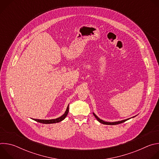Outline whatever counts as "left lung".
<instances>
[{
    "mask_svg": "<svg viewBox=\"0 0 159 159\" xmlns=\"http://www.w3.org/2000/svg\"><path fill=\"white\" fill-rule=\"evenodd\" d=\"M93 115H94V116H95V118L97 119V120L99 121V122H100L101 123H102V124H104V125H118V124H120V123H124L125 121H127V120H129L130 118H128V119H126V120H121V121H115V122H107V121H103V120H101L100 118H99L93 112ZM134 116H133V117H132V118H134Z\"/></svg>",
    "mask_w": 159,
    "mask_h": 159,
    "instance_id": "1",
    "label": "left lung"
}]
</instances>
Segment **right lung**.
I'll return each mask as SVG.
<instances>
[{
    "label": "right lung",
    "instance_id": "obj_1",
    "mask_svg": "<svg viewBox=\"0 0 159 159\" xmlns=\"http://www.w3.org/2000/svg\"><path fill=\"white\" fill-rule=\"evenodd\" d=\"M69 104L68 105L67 107H66V109L65 112L64 114L61 116L59 118H57L56 119H52V120H38V119H33L34 120V121H37V122H39V123H43V124H52V123H59L60 121H61L62 120H63L66 116H67L68 113H69Z\"/></svg>",
    "mask_w": 159,
    "mask_h": 159
}]
</instances>
